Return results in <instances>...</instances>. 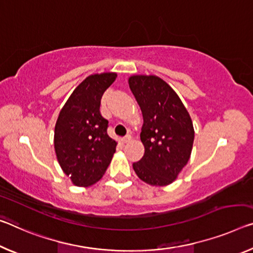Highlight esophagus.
Masks as SVG:
<instances>
[{"label":"esophagus","mask_w":253,"mask_h":253,"mask_svg":"<svg viewBox=\"0 0 253 253\" xmlns=\"http://www.w3.org/2000/svg\"><path fill=\"white\" fill-rule=\"evenodd\" d=\"M131 140V135L130 134H127V135H126V137H124L123 139H122V142L123 143H127Z\"/></svg>","instance_id":"34e87169"}]
</instances>
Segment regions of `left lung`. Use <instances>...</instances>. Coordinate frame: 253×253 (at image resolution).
Wrapping results in <instances>:
<instances>
[{
    "label": "left lung",
    "mask_w": 253,
    "mask_h": 253,
    "mask_svg": "<svg viewBox=\"0 0 253 253\" xmlns=\"http://www.w3.org/2000/svg\"><path fill=\"white\" fill-rule=\"evenodd\" d=\"M129 87L143 118L140 139L145 155L133 163L134 172L149 185H169L191 156L192 120L180 97L159 77L131 76Z\"/></svg>",
    "instance_id": "1"
}]
</instances>
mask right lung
Returning <instances> with one entry per match:
<instances>
[{
  "instance_id": "obj_1",
  "label": "right lung",
  "mask_w": 253,
  "mask_h": 253,
  "mask_svg": "<svg viewBox=\"0 0 253 253\" xmlns=\"http://www.w3.org/2000/svg\"><path fill=\"white\" fill-rule=\"evenodd\" d=\"M115 72L88 76L60 111L54 148L64 174L77 186L98 182L113 158L118 142L107 134L108 121L100 114V98L114 83Z\"/></svg>"
}]
</instances>
